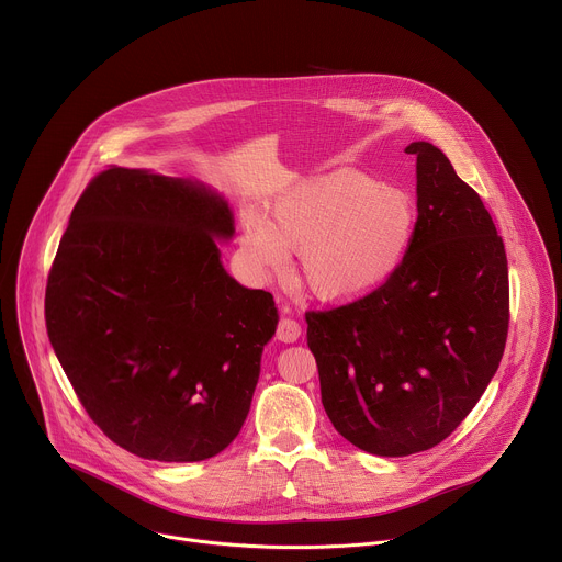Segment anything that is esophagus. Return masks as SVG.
Wrapping results in <instances>:
<instances>
[{
  "label": "esophagus",
  "mask_w": 562,
  "mask_h": 562,
  "mask_svg": "<svg viewBox=\"0 0 562 562\" xmlns=\"http://www.w3.org/2000/svg\"><path fill=\"white\" fill-rule=\"evenodd\" d=\"M300 325L295 323V319H291V317H282L280 319V325H278V331H276V338L280 340V342H295L297 338H300Z\"/></svg>",
  "instance_id": "1"
}]
</instances>
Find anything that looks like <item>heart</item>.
I'll return each mask as SVG.
<instances>
[{
  "instance_id": "b5f03b06",
  "label": "heart",
  "mask_w": 562,
  "mask_h": 562,
  "mask_svg": "<svg viewBox=\"0 0 562 562\" xmlns=\"http://www.w3.org/2000/svg\"><path fill=\"white\" fill-rule=\"evenodd\" d=\"M414 198L373 176L340 169L311 176L267 211L243 217L251 267L282 276L300 254L304 286L327 304H349L380 289L405 262L416 233Z\"/></svg>"
}]
</instances>
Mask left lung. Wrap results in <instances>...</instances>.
<instances>
[{
  "mask_svg": "<svg viewBox=\"0 0 562 562\" xmlns=\"http://www.w3.org/2000/svg\"><path fill=\"white\" fill-rule=\"evenodd\" d=\"M418 220L409 254L373 293L306 313V345L336 431L400 458L442 442L498 371L509 327L503 237L447 155L412 142Z\"/></svg>",
  "mask_w": 562,
  "mask_h": 562,
  "instance_id": "8db88e82",
  "label": "left lung"
}]
</instances>
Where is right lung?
I'll return each mask as SVG.
<instances>
[{
    "mask_svg": "<svg viewBox=\"0 0 562 562\" xmlns=\"http://www.w3.org/2000/svg\"><path fill=\"white\" fill-rule=\"evenodd\" d=\"M233 235L224 195L146 169L100 173L70 213L48 338L93 423L139 458H213L249 416L278 308L226 273Z\"/></svg>",
    "mask_w": 562,
    "mask_h": 562,
    "instance_id": "add662e5",
    "label": "right lung"
}]
</instances>
